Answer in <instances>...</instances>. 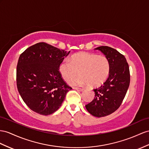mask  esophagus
I'll return each mask as SVG.
<instances>
[{
  "label": "esophagus",
  "mask_w": 149,
  "mask_h": 149,
  "mask_svg": "<svg viewBox=\"0 0 149 149\" xmlns=\"http://www.w3.org/2000/svg\"><path fill=\"white\" fill-rule=\"evenodd\" d=\"M73 89L79 91H82L84 90V88H81V87H73Z\"/></svg>",
  "instance_id": "esophagus-1"
}]
</instances>
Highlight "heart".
<instances>
[{"mask_svg": "<svg viewBox=\"0 0 149 149\" xmlns=\"http://www.w3.org/2000/svg\"><path fill=\"white\" fill-rule=\"evenodd\" d=\"M59 72L65 81L78 74V77L70 80L72 85L83 86L89 84L97 87L107 79L110 70L108 59L104 55L81 52L65 59L58 66Z\"/></svg>", "mask_w": 149, "mask_h": 149, "instance_id": "heart-1", "label": "heart"}]
</instances>
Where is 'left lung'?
Returning a JSON list of instances; mask_svg holds the SVG:
<instances>
[{
  "mask_svg": "<svg viewBox=\"0 0 149 149\" xmlns=\"http://www.w3.org/2000/svg\"><path fill=\"white\" fill-rule=\"evenodd\" d=\"M101 51L109 60L110 70L107 80L94 89V100L86 105L87 111L96 117H103L120 108L130 82L129 65L123 55L107 46L95 48Z\"/></svg>",
  "mask_w": 149,
  "mask_h": 149,
  "instance_id": "1",
  "label": "left lung"
}]
</instances>
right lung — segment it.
Segmentation results:
<instances>
[{
    "label": "right lung",
    "mask_w": 149,
    "mask_h": 149,
    "mask_svg": "<svg viewBox=\"0 0 149 149\" xmlns=\"http://www.w3.org/2000/svg\"><path fill=\"white\" fill-rule=\"evenodd\" d=\"M69 52L41 42L20 55L16 70L17 87L22 100L32 111L46 116L53 113L72 89L58 70Z\"/></svg>",
    "instance_id": "right-lung-1"
}]
</instances>
